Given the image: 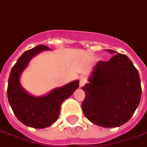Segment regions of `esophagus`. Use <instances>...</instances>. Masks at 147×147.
<instances>
[{"instance_id": "obj_1", "label": "esophagus", "mask_w": 147, "mask_h": 147, "mask_svg": "<svg viewBox=\"0 0 147 147\" xmlns=\"http://www.w3.org/2000/svg\"><path fill=\"white\" fill-rule=\"evenodd\" d=\"M86 83H87V79H86V77H84V76H81L80 78V80H79V84H80V87H83V86H86Z\"/></svg>"}]
</instances>
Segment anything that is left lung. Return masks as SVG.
Returning a JSON list of instances; mask_svg holds the SVG:
<instances>
[{
	"label": "left lung",
	"instance_id": "1",
	"mask_svg": "<svg viewBox=\"0 0 147 147\" xmlns=\"http://www.w3.org/2000/svg\"><path fill=\"white\" fill-rule=\"evenodd\" d=\"M116 55L108 61H99L90 83L82 87L86 97L82 109L93 123L116 127L126 123L133 115L142 97L138 71L124 54Z\"/></svg>",
	"mask_w": 147,
	"mask_h": 147
}]
</instances>
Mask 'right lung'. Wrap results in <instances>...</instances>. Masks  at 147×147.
Segmentation results:
<instances>
[{"mask_svg":"<svg viewBox=\"0 0 147 147\" xmlns=\"http://www.w3.org/2000/svg\"><path fill=\"white\" fill-rule=\"evenodd\" d=\"M49 49L45 45H38L24 52L11 69L7 87L8 100L16 118L28 127L39 129L48 127L57 120L61 103L79 86V81L75 80L43 97L31 96L21 87L20 76L29 60L38 53Z\"/></svg>","mask_w":147,"mask_h":147,"instance_id":"obj_1","label":"right lung"}]
</instances>
